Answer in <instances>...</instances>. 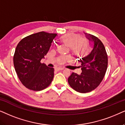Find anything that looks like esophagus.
I'll list each match as a JSON object with an SVG mask.
<instances>
[{
	"label": "esophagus",
	"instance_id": "34e87169",
	"mask_svg": "<svg viewBox=\"0 0 125 125\" xmlns=\"http://www.w3.org/2000/svg\"><path fill=\"white\" fill-rule=\"evenodd\" d=\"M63 70V68H59V67H56V68H55V70L56 71Z\"/></svg>",
	"mask_w": 125,
	"mask_h": 125
}]
</instances>
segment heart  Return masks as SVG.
Wrapping results in <instances>:
<instances>
[{"mask_svg":"<svg viewBox=\"0 0 125 125\" xmlns=\"http://www.w3.org/2000/svg\"><path fill=\"white\" fill-rule=\"evenodd\" d=\"M62 41L66 45L71 47V51L75 54H80L87 49L88 43L85 39H81V36L77 35L68 34L62 38ZM68 58L61 57L59 59L60 63H63Z\"/></svg>","mask_w":125,"mask_h":125,"instance_id":"heart-1","label":"heart"}]
</instances>
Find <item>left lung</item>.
Here are the masks:
<instances>
[{
	"instance_id": "obj_1",
	"label": "left lung",
	"mask_w": 125,
	"mask_h": 125,
	"mask_svg": "<svg viewBox=\"0 0 125 125\" xmlns=\"http://www.w3.org/2000/svg\"><path fill=\"white\" fill-rule=\"evenodd\" d=\"M87 37L94 45L89 54L79 58L82 73L78 75L73 73L68 78L70 86L81 93L90 92L99 85L105 75L108 64L107 52L101 40L91 34L87 35Z\"/></svg>"
}]
</instances>
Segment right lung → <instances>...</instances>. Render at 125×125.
<instances>
[{"label":"right lung","instance_id":"right-lung-1","mask_svg":"<svg viewBox=\"0 0 125 125\" xmlns=\"http://www.w3.org/2000/svg\"><path fill=\"white\" fill-rule=\"evenodd\" d=\"M56 35L41 31L24 38L16 46L13 58L15 70L21 83L27 89L41 91L52 82L54 69L41 61Z\"/></svg>","mask_w":125,"mask_h":125}]
</instances>
